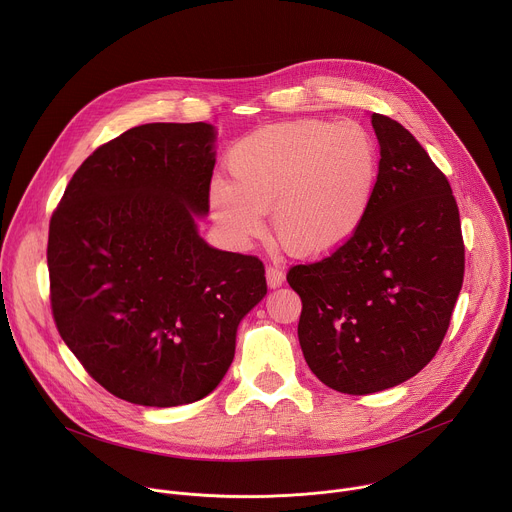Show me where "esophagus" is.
Instances as JSON below:
<instances>
[{"label":"esophagus","mask_w":512,"mask_h":512,"mask_svg":"<svg viewBox=\"0 0 512 512\" xmlns=\"http://www.w3.org/2000/svg\"><path fill=\"white\" fill-rule=\"evenodd\" d=\"M265 277H267V285L269 287H279L281 283H283V279H285V273L279 269V267H273V265H269L267 267V271H265Z\"/></svg>","instance_id":"34e87169"}]
</instances>
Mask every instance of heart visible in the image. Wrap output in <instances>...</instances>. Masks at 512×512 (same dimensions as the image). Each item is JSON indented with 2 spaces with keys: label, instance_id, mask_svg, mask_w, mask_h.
I'll use <instances>...</instances> for the list:
<instances>
[{
  "label": "heart",
  "instance_id": "b5f03b06",
  "mask_svg": "<svg viewBox=\"0 0 512 512\" xmlns=\"http://www.w3.org/2000/svg\"><path fill=\"white\" fill-rule=\"evenodd\" d=\"M231 184L210 190L212 214L237 241L259 239L271 210L279 243L318 257L348 243L367 218L379 178L373 135L356 121L302 119L261 127L227 156Z\"/></svg>",
  "mask_w": 512,
  "mask_h": 512
}]
</instances>
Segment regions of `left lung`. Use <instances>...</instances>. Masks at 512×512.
<instances>
[{"label": "left lung", "instance_id": "obj_1", "mask_svg": "<svg viewBox=\"0 0 512 512\" xmlns=\"http://www.w3.org/2000/svg\"><path fill=\"white\" fill-rule=\"evenodd\" d=\"M381 145L371 210L330 257L296 265L298 338L330 389L369 395L415 377L440 348L464 279L460 212L448 178L395 119L373 113Z\"/></svg>", "mask_w": 512, "mask_h": 512}]
</instances>
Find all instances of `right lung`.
<instances>
[{
	"label": "right lung",
	"instance_id": "obj_1",
	"mask_svg": "<svg viewBox=\"0 0 512 512\" xmlns=\"http://www.w3.org/2000/svg\"><path fill=\"white\" fill-rule=\"evenodd\" d=\"M210 123H145L95 150L48 233L56 328L115 397L176 407L227 375L241 320L265 298L253 255L210 247Z\"/></svg>",
	"mask_w": 512,
	"mask_h": 512
}]
</instances>
